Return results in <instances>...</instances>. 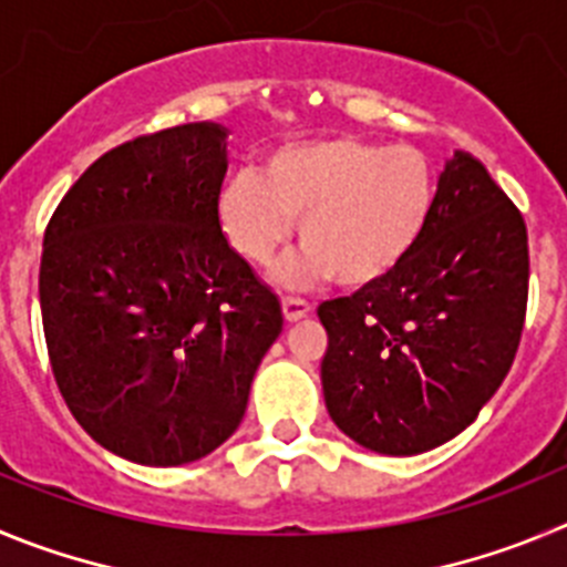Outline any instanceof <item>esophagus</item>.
<instances>
[{
    "instance_id": "1",
    "label": "esophagus",
    "mask_w": 567,
    "mask_h": 567,
    "mask_svg": "<svg viewBox=\"0 0 567 567\" xmlns=\"http://www.w3.org/2000/svg\"><path fill=\"white\" fill-rule=\"evenodd\" d=\"M310 310H313V308H310V302H305V299H296V296H285V299H282V313H285V319H288V321L305 319Z\"/></svg>"
}]
</instances>
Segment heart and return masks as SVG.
Segmentation results:
<instances>
[{"label":"heart","instance_id":"b5f03b06","mask_svg":"<svg viewBox=\"0 0 567 567\" xmlns=\"http://www.w3.org/2000/svg\"><path fill=\"white\" fill-rule=\"evenodd\" d=\"M441 175L426 152L359 137L299 141L268 152L259 177L239 172L214 197L231 251L271 265L293 234L305 248L279 268L285 285L330 277L361 288L404 262L432 223Z\"/></svg>","mask_w":567,"mask_h":567}]
</instances>
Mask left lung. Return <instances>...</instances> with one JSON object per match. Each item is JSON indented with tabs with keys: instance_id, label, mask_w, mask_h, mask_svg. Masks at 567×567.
<instances>
[{
	"instance_id": "left-lung-1",
	"label": "left lung",
	"mask_w": 567,
	"mask_h": 567,
	"mask_svg": "<svg viewBox=\"0 0 567 567\" xmlns=\"http://www.w3.org/2000/svg\"><path fill=\"white\" fill-rule=\"evenodd\" d=\"M528 305V231L477 157L455 152L432 223L381 282L319 305L333 423L381 455L461 435L512 370Z\"/></svg>"
}]
</instances>
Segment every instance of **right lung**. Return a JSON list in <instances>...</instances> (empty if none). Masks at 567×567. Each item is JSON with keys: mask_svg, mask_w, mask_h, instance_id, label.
Returning a JSON list of instances; mask_svg holds the SVG:
<instances>
[{"mask_svg": "<svg viewBox=\"0 0 567 567\" xmlns=\"http://www.w3.org/2000/svg\"><path fill=\"white\" fill-rule=\"evenodd\" d=\"M220 124H183L106 152L44 231V341L84 432L144 466L226 443L282 305L214 217L228 169Z\"/></svg>", "mask_w": 567, "mask_h": 567, "instance_id": "right-lung-1", "label": "right lung"}]
</instances>
